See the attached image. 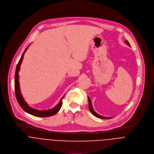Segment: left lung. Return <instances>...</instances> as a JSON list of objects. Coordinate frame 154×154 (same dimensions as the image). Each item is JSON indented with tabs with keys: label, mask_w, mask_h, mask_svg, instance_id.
<instances>
[{
	"label": "left lung",
	"mask_w": 154,
	"mask_h": 154,
	"mask_svg": "<svg viewBox=\"0 0 154 154\" xmlns=\"http://www.w3.org/2000/svg\"><path fill=\"white\" fill-rule=\"evenodd\" d=\"M125 42L129 45L131 47L129 42L128 41H126ZM88 107H89V109L90 110V112H91V113L93 114L94 116H95L96 117H98V118H103V119H109V118H112L110 117H106V116H101V115H100L99 114H98L93 109V107H92V104H91V101L90 99V98L88 97Z\"/></svg>",
	"instance_id": "obj_1"
}]
</instances>
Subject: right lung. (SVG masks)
Wrapping results in <instances>:
<instances>
[{
  "label": "right lung",
  "mask_w": 154,
  "mask_h": 154,
  "mask_svg": "<svg viewBox=\"0 0 154 154\" xmlns=\"http://www.w3.org/2000/svg\"><path fill=\"white\" fill-rule=\"evenodd\" d=\"M28 48V46L26 48L24 52L23 53V54L21 56V58L17 65L16 69V73H15V76H14V89H15V94H16L17 101L19 104L20 105V106L21 107V108L24 111H25L28 113H29L33 116H38V117H48V116H53V115H55L59 110L61 106H62V105H63L62 100L64 98V97H63L60 99L59 104L56 107H53V109L47 110H36V109H35L32 107H29L26 104V103L25 101V100L23 98V97L21 94L20 90V86H19V72L20 67L21 63L22 62V60L23 58L24 54Z\"/></svg>",
  "instance_id": "obj_1"
}]
</instances>
